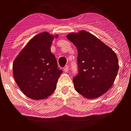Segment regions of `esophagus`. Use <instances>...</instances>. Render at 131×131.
<instances>
[{
    "label": "esophagus",
    "mask_w": 131,
    "mask_h": 131,
    "mask_svg": "<svg viewBox=\"0 0 131 131\" xmlns=\"http://www.w3.org/2000/svg\"><path fill=\"white\" fill-rule=\"evenodd\" d=\"M69 66H66L65 67H64V69H63V70H64V71L65 72H67V71H69Z\"/></svg>",
    "instance_id": "esophagus-1"
}]
</instances>
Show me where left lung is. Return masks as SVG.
Returning a JSON list of instances; mask_svg holds the SVG:
<instances>
[{
    "label": "left lung",
    "mask_w": 131,
    "mask_h": 131,
    "mask_svg": "<svg viewBox=\"0 0 131 131\" xmlns=\"http://www.w3.org/2000/svg\"><path fill=\"white\" fill-rule=\"evenodd\" d=\"M67 39L78 52V74L73 79L75 90L88 99L104 94L113 85L119 71L116 54L86 31L70 33Z\"/></svg>",
    "instance_id": "left-lung-1"
}]
</instances>
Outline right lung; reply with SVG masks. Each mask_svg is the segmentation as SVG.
<instances>
[{
    "instance_id": "right-lung-1",
    "label": "right lung",
    "mask_w": 131,
    "mask_h": 131,
    "mask_svg": "<svg viewBox=\"0 0 131 131\" xmlns=\"http://www.w3.org/2000/svg\"><path fill=\"white\" fill-rule=\"evenodd\" d=\"M54 37L41 32L31 39L13 62V76L18 87L32 100H43L55 91L62 73L57 67L51 46Z\"/></svg>"
}]
</instances>
